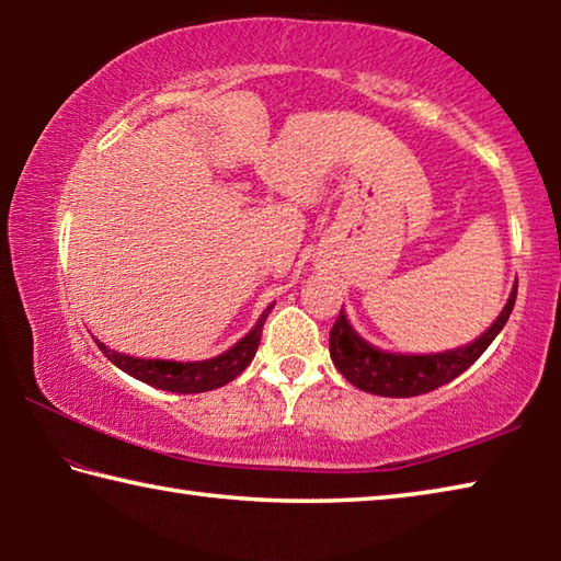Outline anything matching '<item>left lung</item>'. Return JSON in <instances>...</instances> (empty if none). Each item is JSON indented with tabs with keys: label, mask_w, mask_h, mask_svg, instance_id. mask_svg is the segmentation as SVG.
Listing matches in <instances>:
<instances>
[{
	"label": "left lung",
	"mask_w": 561,
	"mask_h": 561,
	"mask_svg": "<svg viewBox=\"0 0 561 561\" xmlns=\"http://www.w3.org/2000/svg\"><path fill=\"white\" fill-rule=\"evenodd\" d=\"M517 299V287L512 289L505 309L500 311L495 324H492L485 334L474 339L472 344L445 351V354H431V356H403V354H386L360 339L344 317V309L339 311L334 327L329 331V351L331 360L339 368L348 383L366 393L388 396V398H411L435 391L453 378H458L462 371L482 356L492 339H495L502 327L507 324Z\"/></svg>",
	"instance_id": "left-lung-1"
}]
</instances>
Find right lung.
Segmentation results:
<instances>
[{"label":"right lung","mask_w":561,"mask_h":561,"mask_svg":"<svg viewBox=\"0 0 561 561\" xmlns=\"http://www.w3.org/2000/svg\"><path fill=\"white\" fill-rule=\"evenodd\" d=\"M274 304L262 311L257 324L247 334L242 341L225 351V354L197 360V364H178V360H153V358H136V356H123L118 351H111L106 344L96 341L99 348L106 354L113 364H116L121 371H126L133 378H140V381L156 388H163V391L173 393H203L213 391V388H220L230 383L232 378L240 376L250 360L257 354L260 339H262V327L267 321L270 311Z\"/></svg>","instance_id":"obj_1"}]
</instances>
